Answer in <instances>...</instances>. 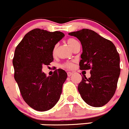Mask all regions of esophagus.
Returning <instances> with one entry per match:
<instances>
[{
	"mask_svg": "<svg viewBox=\"0 0 129 129\" xmlns=\"http://www.w3.org/2000/svg\"><path fill=\"white\" fill-rule=\"evenodd\" d=\"M67 75H68V77H70V76H72V75H73V73L70 72H69L67 73Z\"/></svg>",
	"mask_w": 129,
	"mask_h": 129,
	"instance_id": "obj_1",
	"label": "esophagus"
}]
</instances>
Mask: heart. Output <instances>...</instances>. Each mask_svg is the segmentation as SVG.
<instances>
[{"instance_id":"1","label":"heart","mask_w":129,"mask_h":129,"mask_svg":"<svg viewBox=\"0 0 129 129\" xmlns=\"http://www.w3.org/2000/svg\"><path fill=\"white\" fill-rule=\"evenodd\" d=\"M77 43V41L76 40L74 39H69L67 40V44L70 47V48L72 49L74 46L75 44ZM57 45H55L54 48L53 49V54L55 55L56 53L57 52ZM64 67H66V68H72L74 67V64L72 62H66L64 64Z\"/></svg>"}]
</instances>
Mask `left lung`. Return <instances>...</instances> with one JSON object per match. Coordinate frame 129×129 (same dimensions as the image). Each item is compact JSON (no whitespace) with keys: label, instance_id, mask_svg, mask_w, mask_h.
<instances>
[{"label":"left lung","instance_id":"left-lung-1","mask_svg":"<svg viewBox=\"0 0 129 129\" xmlns=\"http://www.w3.org/2000/svg\"><path fill=\"white\" fill-rule=\"evenodd\" d=\"M68 35L77 37L82 45L80 69H91L90 77L83 76L79 84V92L88 105L102 107L113 97L120 74V58L116 46L91 29H83Z\"/></svg>","mask_w":129,"mask_h":129}]
</instances>
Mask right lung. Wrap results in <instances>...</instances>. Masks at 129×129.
Segmentation results:
<instances>
[{
  "label": "right lung",
  "mask_w": 129,
  "mask_h": 129,
  "mask_svg": "<svg viewBox=\"0 0 129 129\" xmlns=\"http://www.w3.org/2000/svg\"><path fill=\"white\" fill-rule=\"evenodd\" d=\"M64 37L61 31L36 28L24 35L15 50V79L25 102L37 111L51 109L61 97L67 72L59 69L47 77L42 68L53 61V48Z\"/></svg>",
  "instance_id": "right-lung-1"
}]
</instances>
